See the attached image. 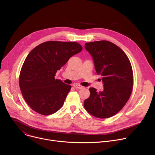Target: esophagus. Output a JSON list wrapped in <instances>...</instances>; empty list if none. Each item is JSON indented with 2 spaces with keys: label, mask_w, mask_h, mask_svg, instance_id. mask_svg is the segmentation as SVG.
Instances as JSON below:
<instances>
[{
  "label": "esophagus",
  "mask_w": 155,
  "mask_h": 155,
  "mask_svg": "<svg viewBox=\"0 0 155 155\" xmlns=\"http://www.w3.org/2000/svg\"><path fill=\"white\" fill-rule=\"evenodd\" d=\"M73 86H74L75 88H77V89H81V88H84L83 87L81 86L80 85L77 84H74Z\"/></svg>",
  "instance_id": "34e87169"
}]
</instances>
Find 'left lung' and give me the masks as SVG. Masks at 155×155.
<instances>
[{
	"instance_id": "8db88e82",
	"label": "left lung",
	"mask_w": 155,
	"mask_h": 155,
	"mask_svg": "<svg viewBox=\"0 0 155 155\" xmlns=\"http://www.w3.org/2000/svg\"><path fill=\"white\" fill-rule=\"evenodd\" d=\"M85 48L94 60L97 74L102 76L104 90L90 88V95L85 100L84 107L95 117L110 118L122 109L131 94V63L124 51L107 40L86 43Z\"/></svg>"
}]
</instances>
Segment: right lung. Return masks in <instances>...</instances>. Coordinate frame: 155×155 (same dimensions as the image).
<instances>
[{
	"instance_id": "1",
	"label": "right lung",
	"mask_w": 155,
	"mask_h": 155,
	"mask_svg": "<svg viewBox=\"0 0 155 155\" xmlns=\"http://www.w3.org/2000/svg\"><path fill=\"white\" fill-rule=\"evenodd\" d=\"M81 50L82 47L77 42L48 41L28 54L20 70L19 85L24 98L33 110L49 115L64 105L71 86L55 79V74Z\"/></svg>"
}]
</instances>
